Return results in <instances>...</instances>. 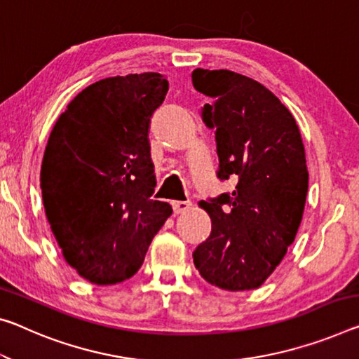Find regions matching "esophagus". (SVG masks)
<instances>
[{"instance_id": "obj_1", "label": "esophagus", "mask_w": 359, "mask_h": 359, "mask_svg": "<svg viewBox=\"0 0 359 359\" xmlns=\"http://www.w3.org/2000/svg\"><path fill=\"white\" fill-rule=\"evenodd\" d=\"M191 206L190 201H172V209H174V214H182L185 212V210H189Z\"/></svg>"}]
</instances>
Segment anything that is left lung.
<instances>
[{
    "mask_svg": "<svg viewBox=\"0 0 359 359\" xmlns=\"http://www.w3.org/2000/svg\"><path fill=\"white\" fill-rule=\"evenodd\" d=\"M193 86L210 99L201 118L215 130L220 180L236 189L201 201L212 230L193 252L200 275L225 291L264 284L302 222L309 170L299 126L271 90L230 70L191 73Z\"/></svg>",
    "mask_w": 359,
    "mask_h": 359,
    "instance_id": "left-lung-1",
    "label": "left lung"
}]
</instances>
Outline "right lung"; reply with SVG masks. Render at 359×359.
Instances as JSON below:
<instances>
[{
	"mask_svg": "<svg viewBox=\"0 0 359 359\" xmlns=\"http://www.w3.org/2000/svg\"><path fill=\"white\" fill-rule=\"evenodd\" d=\"M169 89L159 73L83 89L57 119L41 164L46 217L67 264L94 284L129 280L172 214L156 187L149 130Z\"/></svg>",
	"mask_w": 359,
	"mask_h": 359,
	"instance_id": "add662e5",
	"label": "right lung"
}]
</instances>
